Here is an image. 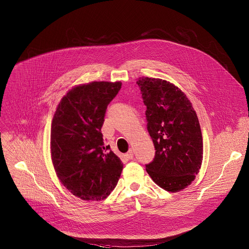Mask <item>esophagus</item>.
Returning <instances> with one entry per match:
<instances>
[{
  "mask_svg": "<svg viewBox=\"0 0 249 249\" xmlns=\"http://www.w3.org/2000/svg\"><path fill=\"white\" fill-rule=\"evenodd\" d=\"M126 157H127V159L132 160V159L134 158V152H133V150H129V151L127 152V154H126Z\"/></svg>",
  "mask_w": 249,
  "mask_h": 249,
  "instance_id": "1",
  "label": "esophagus"
}]
</instances>
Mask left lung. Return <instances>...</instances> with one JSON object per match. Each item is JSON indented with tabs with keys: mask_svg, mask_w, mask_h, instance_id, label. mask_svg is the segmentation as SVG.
<instances>
[{
	"mask_svg": "<svg viewBox=\"0 0 249 249\" xmlns=\"http://www.w3.org/2000/svg\"><path fill=\"white\" fill-rule=\"evenodd\" d=\"M137 84L146 106L147 131L156 150L146 171L167 192L184 190L195 180L203 158L196 112L185 93L169 82L142 78Z\"/></svg>",
	"mask_w": 249,
	"mask_h": 249,
	"instance_id": "obj_1",
	"label": "left lung"
}]
</instances>
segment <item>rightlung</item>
Instances as JSON below:
<instances>
[{
	"label": "right lung",
	"instance_id": "right-lung-1",
	"mask_svg": "<svg viewBox=\"0 0 249 249\" xmlns=\"http://www.w3.org/2000/svg\"><path fill=\"white\" fill-rule=\"evenodd\" d=\"M121 82H92L69 90L59 102L51 129L52 161L61 184L83 200H103L117 185L121 160L104 145L107 105Z\"/></svg>",
	"mask_w": 249,
	"mask_h": 249
}]
</instances>
